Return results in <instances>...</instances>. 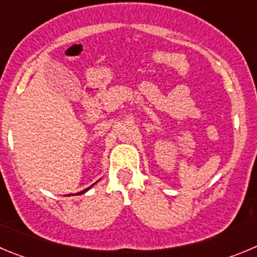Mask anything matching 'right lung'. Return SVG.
I'll return each mask as SVG.
<instances>
[{"label": "right lung", "mask_w": 257, "mask_h": 257, "mask_svg": "<svg viewBox=\"0 0 257 257\" xmlns=\"http://www.w3.org/2000/svg\"><path fill=\"white\" fill-rule=\"evenodd\" d=\"M94 186V184H92V186L91 187H88V188H85V189H83V191H80L79 192V193H77V195H83V193H85V192H87V191H89V189H91L92 188V187H93ZM69 196H74L73 195V193H70V195H69Z\"/></svg>", "instance_id": "add662e5"}]
</instances>
